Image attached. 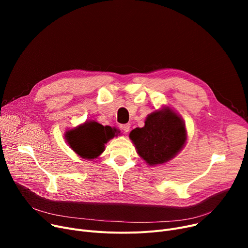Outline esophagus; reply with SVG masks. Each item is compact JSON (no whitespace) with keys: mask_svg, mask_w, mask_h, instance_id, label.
I'll return each mask as SVG.
<instances>
[{"mask_svg":"<svg viewBox=\"0 0 248 248\" xmlns=\"http://www.w3.org/2000/svg\"><path fill=\"white\" fill-rule=\"evenodd\" d=\"M121 128H122V131H124V133H128L129 128H131V124H122V125H121Z\"/></svg>","mask_w":248,"mask_h":248,"instance_id":"1","label":"esophagus"}]
</instances>
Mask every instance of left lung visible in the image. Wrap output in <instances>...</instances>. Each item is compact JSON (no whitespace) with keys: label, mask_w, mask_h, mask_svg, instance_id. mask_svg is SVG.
Returning <instances> with one entry per match:
<instances>
[{"label":"left lung","mask_w":248,"mask_h":248,"mask_svg":"<svg viewBox=\"0 0 248 248\" xmlns=\"http://www.w3.org/2000/svg\"><path fill=\"white\" fill-rule=\"evenodd\" d=\"M140 157L150 166L172 160L185 145L187 134L181 117L171 108H164L148 115L144 127L129 134Z\"/></svg>","instance_id":"1"}]
</instances>
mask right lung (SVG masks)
<instances>
[{
  "instance_id": "add662e5",
  "label": "right lung",
  "mask_w": 248,
  "mask_h": 248,
  "mask_svg": "<svg viewBox=\"0 0 248 248\" xmlns=\"http://www.w3.org/2000/svg\"><path fill=\"white\" fill-rule=\"evenodd\" d=\"M116 129L96 122H85L65 133L70 148L79 157L87 160L97 158L104 151V144L115 136Z\"/></svg>"
}]
</instances>
